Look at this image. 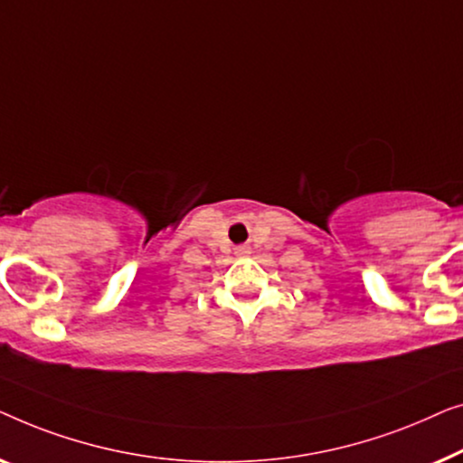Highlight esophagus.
<instances>
[{"mask_svg":"<svg viewBox=\"0 0 463 463\" xmlns=\"http://www.w3.org/2000/svg\"><path fill=\"white\" fill-rule=\"evenodd\" d=\"M237 253L239 256H245V253H250V247H237Z\"/></svg>","mask_w":463,"mask_h":463,"instance_id":"esophagus-1","label":"esophagus"}]
</instances>
